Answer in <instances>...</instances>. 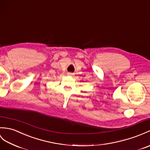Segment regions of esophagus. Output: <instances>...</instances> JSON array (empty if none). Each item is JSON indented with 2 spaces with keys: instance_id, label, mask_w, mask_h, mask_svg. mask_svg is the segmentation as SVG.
<instances>
[{
  "instance_id": "1",
  "label": "esophagus",
  "mask_w": 150,
  "mask_h": 150,
  "mask_svg": "<svg viewBox=\"0 0 150 150\" xmlns=\"http://www.w3.org/2000/svg\"><path fill=\"white\" fill-rule=\"evenodd\" d=\"M68 75L69 76H72L74 75V74H72V73H68Z\"/></svg>"
}]
</instances>
